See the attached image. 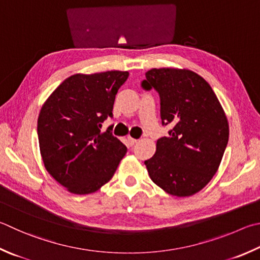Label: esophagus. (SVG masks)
<instances>
[{
	"instance_id": "1",
	"label": "esophagus",
	"mask_w": 260,
	"mask_h": 260,
	"mask_svg": "<svg viewBox=\"0 0 260 260\" xmlns=\"http://www.w3.org/2000/svg\"><path fill=\"white\" fill-rule=\"evenodd\" d=\"M128 142H129V145L133 146L136 142H138V140L136 139H132V138H128Z\"/></svg>"
}]
</instances>
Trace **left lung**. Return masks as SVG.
Listing matches in <instances>:
<instances>
[{"mask_svg": "<svg viewBox=\"0 0 260 260\" xmlns=\"http://www.w3.org/2000/svg\"><path fill=\"white\" fill-rule=\"evenodd\" d=\"M145 77L141 86L158 92L162 125L173 127L144 161L149 176L169 194L193 196L219 167L229 142L228 118L210 85L191 70L154 68Z\"/></svg>", "mask_w": 260, "mask_h": 260, "instance_id": "1", "label": "left lung"}]
</instances>
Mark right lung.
<instances>
[{
    "mask_svg": "<svg viewBox=\"0 0 260 260\" xmlns=\"http://www.w3.org/2000/svg\"><path fill=\"white\" fill-rule=\"evenodd\" d=\"M128 72L76 74L61 83L42 107L37 135L44 166L56 182L75 194L98 191L114 176L127 148L101 132L112 117L118 89Z\"/></svg>",
    "mask_w": 260,
    "mask_h": 260,
    "instance_id": "right-lung-1",
    "label": "right lung"
}]
</instances>
